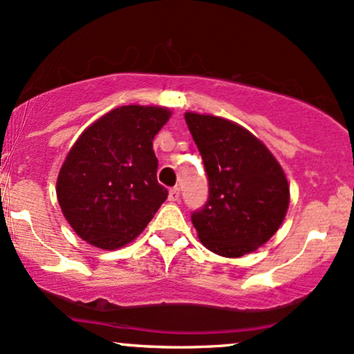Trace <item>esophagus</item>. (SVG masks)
Wrapping results in <instances>:
<instances>
[{"mask_svg":"<svg viewBox=\"0 0 354 354\" xmlns=\"http://www.w3.org/2000/svg\"><path fill=\"white\" fill-rule=\"evenodd\" d=\"M180 198V189L178 187H172L169 190V201L170 202H177Z\"/></svg>","mask_w":354,"mask_h":354,"instance_id":"1","label":"esophagus"}]
</instances>
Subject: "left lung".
I'll return each mask as SVG.
<instances>
[{
  "instance_id": "8db88e82",
  "label": "left lung",
  "mask_w": 354,
  "mask_h": 354,
  "mask_svg": "<svg viewBox=\"0 0 354 354\" xmlns=\"http://www.w3.org/2000/svg\"><path fill=\"white\" fill-rule=\"evenodd\" d=\"M185 122L209 180L207 202L190 217L198 239L224 257L256 251L276 234L288 212L284 170L244 127L192 112L185 113Z\"/></svg>"
}]
</instances>
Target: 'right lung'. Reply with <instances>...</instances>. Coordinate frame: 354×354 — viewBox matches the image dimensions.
<instances>
[{
    "label": "right lung",
    "mask_w": 354,
    "mask_h": 354,
    "mask_svg": "<svg viewBox=\"0 0 354 354\" xmlns=\"http://www.w3.org/2000/svg\"><path fill=\"white\" fill-rule=\"evenodd\" d=\"M169 118L162 106H118L71 147L59 169L57 197L83 241L110 251L122 248L164 204L169 192L157 182L152 140Z\"/></svg>",
    "instance_id": "right-lung-1"
}]
</instances>
